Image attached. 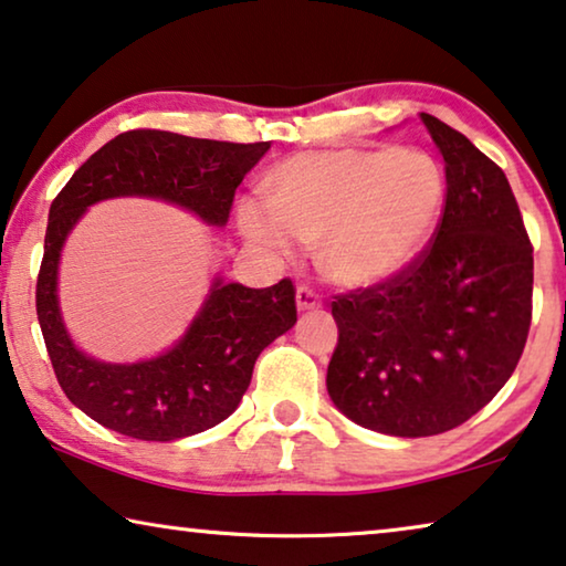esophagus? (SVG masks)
I'll use <instances>...</instances> for the list:
<instances>
[{
    "label": "esophagus",
    "mask_w": 566,
    "mask_h": 566,
    "mask_svg": "<svg viewBox=\"0 0 566 566\" xmlns=\"http://www.w3.org/2000/svg\"><path fill=\"white\" fill-rule=\"evenodd\" d=\"M296 306L298 311H311V308H322V296L311 289V285H298L296 289Z\"/></svg>",
    "instance_id": "34e87169"
}]
</instances>
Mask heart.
I'll use <instances>...</instances> for the list:
<instances>
[{
    "label": "heart",
    "instance_id": "b5f03b06",
    "mask_svg": "<svg viewBox=\"0 0 566 566\" xmlns=\"http://www.w3.org/2000/svg\"><path fill=\"white\" fill-rule=\"evenodd\" d=\"M437 160L398 147H339L285 160L270 203L244 201L240 227L275 255L316 244L318 270L337 285H370L423 250L444 207Z\"/></svg>",
    "mask_w": 566,
    "mask_h": 566
}]
</instances>
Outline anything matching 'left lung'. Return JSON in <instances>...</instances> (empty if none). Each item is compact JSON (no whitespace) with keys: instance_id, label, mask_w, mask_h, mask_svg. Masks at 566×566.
Returning a JSON list of instances; mask_svg holds the SVG:
<instances>
[{"instance_id":"left-lung-1","label":"left lung","mask_w":566,"mask_h":566,"mask_svg":"<svg viewBox=\"0 0 566 566\" xmlns=\"http://www.w3.org/2000/svg\"><path fill=\"white\" fill-rule=\"evenodd\" d=\"M421 122L444 158V211L406 268L334 296L326 370L347 419L408 439L457 429L495 398L526 347L534 296V248L505 174L441 119Z\"/></svg>"}]
</instances>
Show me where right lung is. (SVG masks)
<instances>
[{"instance_id":"add662e5","label":"right lung","mask_w":566,"mask_h":566,"mask_svg":"<svg viewBox=\"0 0 566 566\" xmlns=\"http://www.w3.org/2000/svg\"><path fill=\"white\" fill-rule=\"evenodd\" d=\"M268 150L270 143L129 129L99 147L53 199L38 273V322L63 392L96 423L133 439L174 441L224 421L240 406L260 352L296 324V289L291 277L270 289L217 277L174 349L135 365L99 363L76 349L61 318L55 285L65 237L92 203L114 196L163 199L222 227L237 186Z\"/></svg>"}]
</instances>
